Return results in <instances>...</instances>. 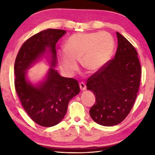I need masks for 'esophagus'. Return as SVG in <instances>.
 Instances as JSON below:
<instances>
[{
	"instance_id": "1",
	"label": "esophagus",
	"mask_w": 155,
	"mask_h": 155,
	"mask_svg": "<svg viewBox=\"0 0 155 155\" xmlns=\"http://www.w3.org/2000/svg\"><path fill=\"white\" fill-rule=\"evenodd\" d=\"M79 86H80L81 90L84 91V90H86V85H85V84L83 82L80 83H79Z\"/></svg>"
}]
</instances>
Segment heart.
Returning <instances> with one entry per match:
<instances>
[{
    "label": "heart",
    "instance_id": "b5f03b06",
    "mask_svg": "<svg viewBox=\"0 0 155 155\" xmlns=\"http://www.w3.org/2000/svg\"><path fill=\"white\" fill-rule=\"evenodd\" d=\"M114 41L107 32L77 33L68 39L65 48L57 52L60 63L67 72L77 68V61L90 72L101 70L111 58Z\"/></svg>",
    "mask_w": 155,
    "mask_h": 155
}]
</instances>
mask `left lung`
I'll use <instances>...</instances> for the list:
<instances>
[{"label":"left lung","mask_w":155,"mask_h":155,"mask_svg":"<svg viewBox=\"0 0 155 155\" xmlns=\"http://www.w3.org/2000/svg\"><path fill=\"white\" fill-rule=\"evenodd\" d=\"M116 35L117 48L114 59L91 76L86 85L96 97L90 116L105 127L118 124L129 114L137 95L141 74L134 46L118 32Z\"/></svg>","instance_id":"8db88e82"}]
</instances>
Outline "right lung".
<instances>
[{
	"label": "right lung",
	"instance_id": "1",
	"mask_svg": "<svg viewBox=\"0 0 155 155\" xmlns=\"http://www.w3.org/2000/svg\"><path fill=\"white\" fill-rule=\"evenodd\" d=\"M66 31L48 28L31 37L21 46L15 61V88L23 107L33 121L45 127L64 119L69 101L80 92L78 81L61 77L57 65L56 44ZM48 54L50 67L44 81L33 85L27 79V70Z\"/></svg>",
	"mask_w": 155,
	"mask_h": 155
}]
</instances>
